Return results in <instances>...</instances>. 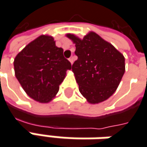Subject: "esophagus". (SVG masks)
Returning <instances> with one entry per match:
<instances>
[{
	"instance_id": "1",
	"label": "esophagus",
	"mask_w": 147,
	"mask_h": 147,
	"mask_svg": "<svg viewBox=\"0 0 147 147\" xmlns=\"http://www.w3.org/2000/svg\"><path fill=\"white\" fill-rule=\"evenodd\" d=\"M69 61H70V63L72 64L74 62V57H71V58H69Z\"/></svg>"
}]
</instances>
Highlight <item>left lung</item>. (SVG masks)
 Instances as JSON below:
<instances>
[{
	"label": "left lung",
	"instance_id": "8db88e82",
	"mask_svg": "<svg viewBox=\"0 0 147 147\" xmlns=\"http://www.w3.org/2000/svg\"><path fill=\"white\" fill-rule=\"evenodd\" d=\"M67 36L76 44L75 53L78 58L71 68L80 94L92 104L109 98L124 76V55L93 32L83 39L73 34Z\"/></svg>",
	"mask_w": 147,
	"mask_h": 147
}]
</instances>
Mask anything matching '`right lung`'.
<instances>
[{
    "label": "right lung",
    "mask_w": 147,
    "mask_h": 147,
    "mask_svg": "<svg viewBox=\"0 0 147 147\" xmlns=\"http://www.w3.org/2000/svg\"><path fill=\"white\" fill-rule=\"evenodd\" d=\"M13 67L15 76L28 96L47 103L58 92L71 64L53 37L42 35L17 54Z\"/></svg>",
    "instance_id": "1"
}]
</instances>
